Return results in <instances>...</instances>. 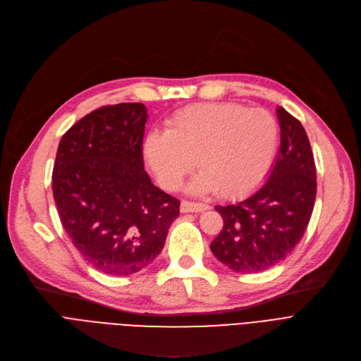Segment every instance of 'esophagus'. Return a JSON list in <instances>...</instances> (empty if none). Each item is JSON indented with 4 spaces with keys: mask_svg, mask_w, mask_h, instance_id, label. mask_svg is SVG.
Masks as SVG:
<instances>
[{
    "mask_svg": "<svg viewBox=\"0 0 361 361\" xmlns=\"http://www.w3.org/2000/svg\"><path fill=\"white\" fill-rule=\"evenodd\" d=\"M211 207L208 204L202 202H192V201H186L183 200L180 202V211L182 213H201V211H207Z\"/></svg>",
    "mask_w": 361,
    "mask_h": 361,
    "instance_id": "esophagus-1",
    "label": "esophagus"
}]
</instances>
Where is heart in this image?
Wrapping results in <instances>:
<instances>
[{
    "mask_svg": "<svg viewBox=\"0 0 361 361\" xmlns=\"http://www.w3.org/2000/svg\"><path fill=\"white\" fill-rule=\"evenodd\" d=\"M277 142L279 125L268 111L238 103H198L169 118L166 133L148 135L144 156L166 189H176L197 159L202 172L190 188L235 198L264 179Z\"/></svg>",
    "mask_w": 361,
    "mask_h": 361,
    "instance_id": "1",
    "label": "heart"
}]
</instances>
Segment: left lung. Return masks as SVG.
Returning a JSON list of instances; mask_svg holds the SVG:
<instances>
[{"label": "left lung", "mask_w": 361, "mask_h": 361, "mask_svg": "<svg viewBox=\"0 0 361 361\" xmlns=\"http://www.w3.org/2000/svg\"><path fill=\"white\" fill-rule=\"evenodd\" d=\"M277 118L281 145L267 182L239 202L216 207L224 224L211 252L242 274L281 262L303 238L316 200V167L303 125L281 106Z\"/></svg>", "instance_id": "1"}]
</instances>
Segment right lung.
I'll list each match as a JSON object with an SVG mask.
<instances>
[{
  "label": "right lung",
  "instance_id": "add662e5",
  "mask_svg": "<svg viewBox=\"0 0 361 361\" xmlns=\"http://www.w3.org/2000/svg\"><path fill=\"white\" fill-rule=\"evenodd\" d=\"M142 103L103 106L62 135L52 172L61 223L94 269L131 275L161 252L179 200L144 171Z\"/></svg>",
  "mask_w": 361,
  "mask_h": 361
}]
</instances>
